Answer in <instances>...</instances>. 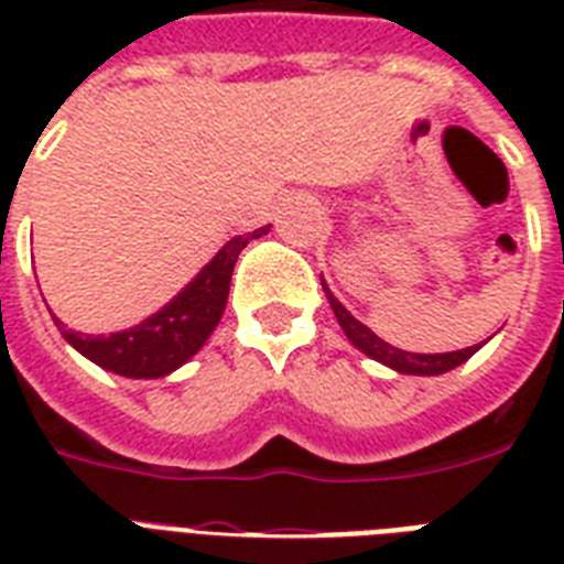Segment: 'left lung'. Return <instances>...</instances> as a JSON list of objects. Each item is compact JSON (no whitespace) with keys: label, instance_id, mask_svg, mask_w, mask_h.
<instances>
[{"label":"left lung","instance_id":"8db88e82","mask_svg":"<svg viewBox=\"0 0 564 564\" xmlns=\"http://www.w3.org/2000/svg\"><path fill=\"white\" fill-rule=\"evenodd\" d=\"M325 286V283H322ZM325 295L330 301V307L336 313V322L343 325L345 336L351 339L362 354H369L371 360L383 362V366H392L394 371H403V375H445V371L456 369L459 362H465L471 357L480 345H471V348H463V351H454V354H410V351H401V348H392L389 343H383L380 336H375L366 325H360L357 318L348 313V310L339 304V301L330 295V290L325 286Z\"/></svg>","mask_w":564,"mask_h":564}]
</instances>
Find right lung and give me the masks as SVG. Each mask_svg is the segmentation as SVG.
I'll return each instance as SVG.
<instances>
[{
	"mask_svg": "<svg viewBox=\"0 0 564 564\" xmlns=\"http://www.w3.org/2000/svg\"><path fill=\"white\" fill-rule=\"evenodd\" d=\"M265 228H257L248 237H234L210 263L204 265L198 278H193L187 290L178 292L163 310L131 330H119L110 336H87L64 330V339L82 351L101 369L122 377H163L193 357L207 336L216 330L225 304H228L230 274L239 251L248 239L263 237ZM57 325H64L55 318Z\"/></svg>",
	"mask_w": 564,
	"mask_h": 564,
	"instance_id": "1",
	"label": "right lung"
}]
</instances>
